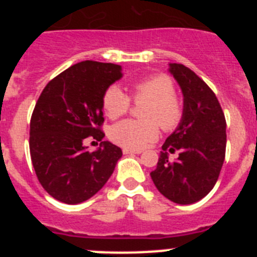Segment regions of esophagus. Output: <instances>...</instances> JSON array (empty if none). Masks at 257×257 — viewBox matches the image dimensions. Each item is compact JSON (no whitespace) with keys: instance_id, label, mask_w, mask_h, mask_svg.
Returning a JSON list of instances; mask_svg holds the SVG:
<instances>
[{"instance_id":"esophagus-1","label":"esophagus","mask_w":257,"mask_h":257,"mask_svg":"<svg viewBox=\"0 0 257 257\" xmlns=\"http://www.w3.org/2000/svg\"><path fill=\"white\" fill-rule=\"evenodd\" d=\"M142 151H134V149H123V154H140Z\"/></svg>"}]
</instances>
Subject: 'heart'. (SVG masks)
<instances>
[{
  "label": "heart",
  "instance_id": "obj_1",
  "mask_svg": "<svg viewBox=\"0 0 257 257\" xmlns=\"http://www.w3.org/2000/svg\"><path fill=\"white\" fill-rule=\"evenodd\" d=\"M131 95L135 103H147L142 113L145 121L124 119L113 124L109 138L117 145L134 151L143 149L158 139V124L163 130L171 131L180 123L183 106L169 77L154 76L139 81L131 87ZM103 108L109 118L115 119L127 113L130 97L117 86H110L103 95Z\"/></svg>",
  "mask_w": 257,
  "mask_h": 257
}]
</instances>
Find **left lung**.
<instances>
[{
  "mask_svg": "<svg viewBox=\"0 0 257 257\" xmlns=\"http://www.w3.org/2000/svg\"><path fill=\"white\" fill-rule=\"evenodd\" d=\"M169 72L183 92V118L162 145L151 178L161 194L179 205L198 202L211 192L221 171L226 122L216 95L193 70L170 63ZM179 152L174 163L168 154Z\"/></svg>",
  "mask_w": 257,
  "mask_h": 257,
  "instance_id": "1",
  "label": "left lung"
}]
</instances>
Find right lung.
<instances>
[{
	"label": "right lung",
	"instance_id": "right-lung-1",
	"mask_svg": "<svg viewBox=\"0 0 257 257\" xmlns=\"http://www.w3.org/2000/svg\"><path fill=\"white\" fill-rule=\"evenodd\" d=\"M122 77L121 65L86 60L51 79L31 118L29 151L38 181L50 196L68 205L87 201L105 185L122 157L102 142L88 152V137L104 138L103 95Z\"/></svg>",
	"mask_w": 257,
	"mask_h": 257
}]
</instances>
